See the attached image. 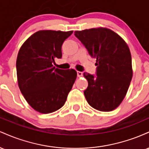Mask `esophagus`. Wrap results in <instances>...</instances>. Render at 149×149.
Masks as SVG:
<instances>
[{"label": "esophagus", "mask_w": 149, "mask_h": 149, "mask_svg": "<svg viewBox=\"0 0 149 149\" xmlns=\"http://www.w3.org/2000/svg\"><path fill=\"white\" fill-rule=\"evenodd\" d=\"M77 76L78 77H81L83 76V72H81V71H77Z\"/></svg>", "instance_id": "1"}]
</instances>
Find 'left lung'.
I'll list each match as a JSON object with an SVG mask.
<instances>
[{"label": "left lung", "instance_id": "1", "mask_svg": "<svg viewBox=\"0 0 149 149\" xmlns=\"http://www.w3.org/2000/svg\"><path fill=\"white\" fill-rule=\"evenodd\" d=\"M74 33L97 59V76L83 73L88 82L84 91L87 102L100 111H111L123 102L132 78L129 47L109 29L93 28Z\"/></svg>", "mask_w": 149, "mask_h": 149}]
</instances>
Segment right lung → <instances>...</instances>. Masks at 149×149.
<instances>
[{"label":"right lung","instance_id":"add662e5","mask_svg":"<svg viewBox=\"0 0 149 149\" xmlns=\"http://www.w3.org/2000/svg\"><path fill=\"white\" fill-rule=\"evenodd\" d=\"M73 33L42 30L36 32L20 47L16 67L19 88L28 104L41 113L64 105L76 79L74 69H55L54 59L62 56L61 45Z\"/></svg>","mask_w":149,"mask_h":149}]
</instances>
